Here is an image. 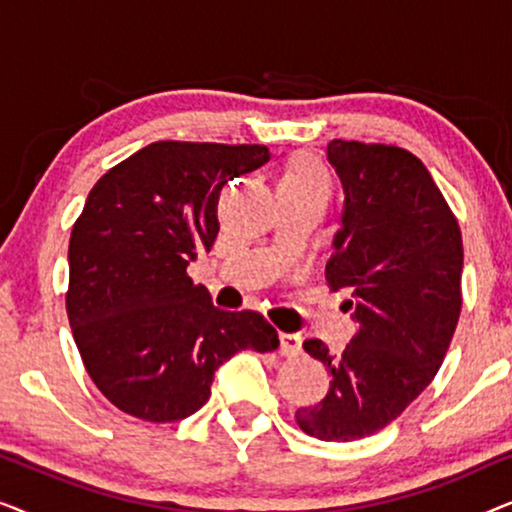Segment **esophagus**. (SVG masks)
Masks as SVG:
<instances>
[{
  "label": "esophagus",
  "instance_id": "34e87169",
  "mask_svg": "<svg viewBox=\"0 0 512 512\" xmlns=\"http://www.w3.org/2000/svg\"><path fill=\"white\" fill-rule=\"evenodd\" d=\"M303 338L298 333H279V352L282 356H298Z\"/></svg>",
  "mask_w": 512,
  "mask_h": 512
}]
</instances>
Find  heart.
I'll return each instance as SVG.
<instances>
[{"instance_id": "1", "label": "heart", "mask_w": 512, "mask_h": 512, "mask_svg": "<svg viewBox=\"0 0 512 512\" xmlns=\"http://www.w3.org/2000/svg\"><path fill=\"white\" fill-rule=\"evenodd\" d=\"M277 186L296 188V191H305V193H317L326 198L328 172L317 158L303 153V156H296L289 165H286V170L282 172V177H279Z\"/></svg>"}]
</instances>
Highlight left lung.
<instances>
[{"mask_svg": "<svg viewBox=\"0 0 512 512\" xmlns=\"http://www.w3.org/2000/svg\"><path fill=\"white\" fill-rule=\"evenodd\" d=\"M326 153L345 191L326 279L352 296L342 307L359 328L340 356L321 340L303 342L333 382L317 405L296 410V422L307 436L349 443L394 422L443 366L461 312L464 244L410 151L333 139Z\"/></svg>", "mask_w": 512, "mask_h": 512, "instance_id": "obj_1", "label": "left lung"}]
</instances>
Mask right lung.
Segmentation results:
<instances>
[{
    "label": "right lung",
    "mask_w": 512,
    "mask_h": 512,
    "mask_svg": "<svg viewBox=\"0 0 512 512\" xmlns=\"http://www.w3.org/2000/svg\"><path fill=\"white\" fill-rule=\"evenodd\" d=\"M270 160L261 144L153 142L104 174L69 237L67 317L95 387L146 422H177L242 349L275 352L254 310L226 312L186 275L219 233L221 188Z\"/></svg>",
    "instance_id": "right-lung-1"
}]
</instances>
